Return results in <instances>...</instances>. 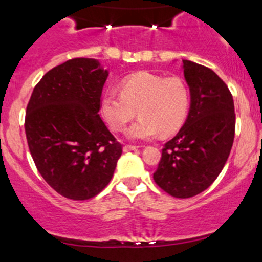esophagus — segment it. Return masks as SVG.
I'll return each instance as SVG.
<instances>
[{"mask_svg":"<svg viewBox=\"0 0 262 262\" xmlns=\"http://www.w3.org/2000/svg\"><path fill=\"white\" fill-rule=\"evenodd\" d=\"M123 149L125 152L128 151H136V149H138V146H132V144H125V146L123 147Z\"/></svg>","mask_w":262,"mask_h":262,"instance_id":"1","label":"esophagus"}]
</instances>
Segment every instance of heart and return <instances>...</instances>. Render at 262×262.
Instances as JSON below:
<instances>
[{"mask_svg": "<svg viewBox=\"0 0 262 262\" xmlns=\"http://www.w3.org/2000/svg\"><path fill=\"white\" fill-rule=\"evenodd\" d=\"M190 92L180 77L165 78L148 72L136 73L120 83V93L107 91L100 101L103 120L114 132H123L134 116L141 118L126 136L146 141L161 133L179 130L187 119Z\"/></svg>", "mask_w": 262, "mask_h": 262, "instance_id": "obj_1", "label": "heart"}]
</instances>
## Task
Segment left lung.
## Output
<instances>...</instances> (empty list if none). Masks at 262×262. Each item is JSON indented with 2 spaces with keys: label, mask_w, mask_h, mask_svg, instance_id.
Listing matches in <instances>:
<instances>
[{
  "label": "left lung",
  "mask_w": 262,
  "mask_h": 262,
  "mask_svg": "<svg viewBox=\"0 0 262 262\" xmlns=\"http://www.w3.org/2000/svg\"><path fill=\"white\" fill-rule=\"evenodd\" d=\"M190 108L184 125L166 142L154 179L177 199L204 192L222 172L234 141L233 96L209 68L183 60Z\"/></svg>",
  "instance_id": "1"
}]
</instances>
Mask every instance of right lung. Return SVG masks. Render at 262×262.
Returning a JSON list of instances; mask_svg holds the SVG:
<instances>
[{"label":"right lung","mask_w":262,"mask_h":262,"mask_svg":"<svg viewBox=\"0 0 262 262\" xmlns=\"http://www.w3.org/2000/svg\"><path fill=\"white\" fill-rule=\"evenodd\" d=\"M107 75L95 58L68 60L43 75L27 106L25 134L38 171L75 201L110 183L123 152L98 114Z\"/></svg>","instance_id":"obj_1"}]
</instances>
